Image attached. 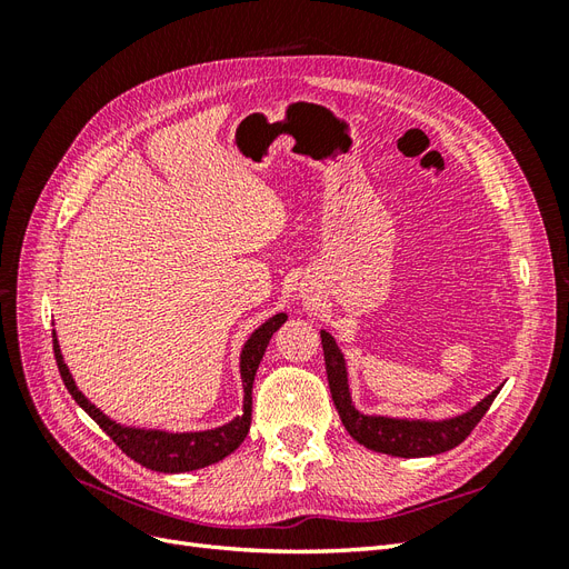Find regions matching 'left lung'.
Segmentation results:
<instances>
[{"label": "left lung", "instance_id": "obj_1", "mask_svg": "<svg viewBox=\"0 0 569 569\" xmlns=\"http://www.w3.org/2000/svg\"><path fill=\"white\" fill-rule=\"evenodd\" d=\"M322 351H325V370L330 382L332 401L347 432L363 443L366 449L387 453L396 458H427L443 451L456 449L458 443L470 437L477 422L487 416L489 406L501 391V387L485 396L475 408L460 412L456 418L446 420H425V418H389V416H366L351 401L347 360L330 332L320 330Z\"/></svg>", "mask_w": 569, "mask_h": 569}]
</instances>
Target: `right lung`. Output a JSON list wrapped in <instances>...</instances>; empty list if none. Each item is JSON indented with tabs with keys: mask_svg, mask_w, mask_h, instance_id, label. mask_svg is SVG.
<instances>
[{
	"mask_svg": "<svg viewBox=\"0 0 569 569\" xmlns=\"http://www.w3.org/2000/svg\"><path fill=\"white\" fill-rule=\"evenodd\" d=\"M284 320H287V313L268 318L261 327H258V330L251 332V337L247 339L242 349V356H239V375H242V387H244L242 416H237L234 420L220 427L203 429V432H166V429L126 427L116 422L109 416H104V412H101L92 401H88V396L76 387L71 370H68V366L63 363L57 332H54V358L61 372V380L66 389L71 391L76 403L88 412L101 429H104V432L116 441L118 449L128 458L144 465V468L153 472H170V475L192 472L230 456L237 446L247 439L249 425H251L253 377L258 366H261V358L268 349L270 337L280 330Z\"/></svg>",
	"mask_w": 569,
	"mask_h": 569,
	"instance_id": "1",
	"label": "right lung"
}]
</instances>
